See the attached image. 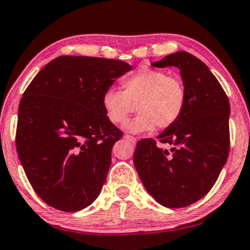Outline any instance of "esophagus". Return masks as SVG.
Here are the masks:
<instances>
[{
  "mask_svg": "<svg viewBox=\"0 0 250 250\" xmlns=\"http://www.w3.org/2000/svg\"><path fill=\"white\" fill-rule=\"evenodd\" d=\"M125 139L130 141V143L133 144V145H135L136 141H137V139H136L135 137H132V136H130V135H125Z\"/></svg>",
  "mask_w": 250,
  "mask_h": 250,
  "instance_id": "1",
  "label": "esophagus"
}]
</instances>
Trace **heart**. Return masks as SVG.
Wrapping results in <instances>:
<instances>
[{
	"instance_id": "1",
	"label": "heart",
	"mask_w": 250,
	"mask_h": 250,
	"mask_svg": "<svg viewBox=\"0 0 250 250\" xmlns=\"http://www.w3.org/2000/svg\"><path fill=\"white\" fill-rule=\"evenodd\" d=\"M121 88L122 91L106 89L102 105L107 119L114 125H124L137 109L139 114L125 125L128 131H151L156 125L167 129L176 124L184 112L186 91L183 82L168 76L164 70L140 67L122 78Z\"/></svg>"
}]
</instances>
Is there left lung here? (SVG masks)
<instances>
[{"mask_svg": "<svg viewBox=\"0 0 250 250\" xmlns=\"http://www.w3.org/2000/svg\"><path fill=\"white\" fill-rule=\"evenodd\" d=\"M154 67H177L186 91L183 114L159 135L137 143L133 164L146 189L159 204L184 208L208 194L229 155L228 96L208 66L195 56L177 51Z\"/></svg>", "mask_w": 250, "mask_h": 250, "instance_id": "1", "label": "left lung"}]
</instances>
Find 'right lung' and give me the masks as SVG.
I'll list each match as a JSON object with an SVG mask.
<instances>
[{
  "label": "right lung",
  "mask_w": 250,
  "mask_h": 250,
  "mask_svg": "<svg viewBox=\"0 0 250 250\" xmlns=\"http://www.w3.org/2000/svg\"><path fill=\"white\" fill-rule=\"evenodd\" d=\"M131 69L115 59L61 56L24 91L17 152L32 188L48 206L76 212L99 196L111 150L124 136L107 119L102 96Z\"/></svg>",
  "instance_id": "add662e5"
}]
</instances>
